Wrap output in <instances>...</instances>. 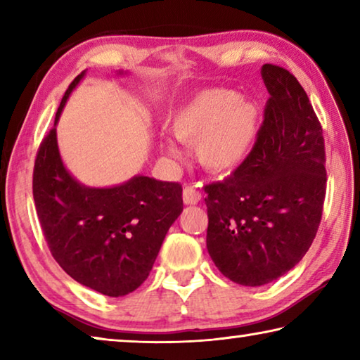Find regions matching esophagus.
Listing matches in <instances>:
<instances>
[{
    "instance_id": "obj_1",
    "label": "esophagus",
    "mask_w": 360,
    "mask_h": 360,
    "mask_svg": "<svg viewBox=\"0 0 360 360\" xmlns=\"http://www.w3.org/2000/svg\"><path fill=\"white\" fill-rule=\"evenodd\" d=\"M182 200H184L186 205H197L200 200H202V193H200L197 188L192 186H187L182 192Z\"/></svg>"
}]
</instances>
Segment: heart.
<instances>
[{
  "mask_svg": "<svg viewBox=\"0 0 360 360\" xmlns=\"http://www.w3.org/2000/svg\"><path fill=\"white\" fill-rule=\"evenodd\" d=\"M260 127L259 105L240 98L233 90L210 89L179 108L172 130L181 143L193 146L197 162L212 173L238 168L257 139ZM163 149L174 154L172 144Z\"/></svg>",
  "mask_w": 360,
  "mask_h": 360,
  "instance_id": "obj_1",
  "label": "heart"
}]
</instances>
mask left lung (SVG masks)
<instances>
[{
  "label": "left lung",
  "instance_id": "8db88e82",
  "mask_svg": "<svg viewBox=\"0 0 360 360\" xmlns=\"http://www.w3.org/2000/svg\"><path fill=\"white\" fill-rule=\"evenodd\" d=\"M270 94L254 149L222 182L205 187L206 248L230 281L257 288L292 270L311 246L326 198L324 136L303 87L264 65Z\"/></svg>",
  "mask_w": 360,
  "mask_h": 360
}]
</instances>
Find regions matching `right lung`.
<instances>
[{"mask_svg": "<svg viewBox=\"0 0 360 360\" xmlns=\"http://www.w3.org/2000/svg\"><path fill=\"white\" fill-rule=\"evenodd\" d=\"M84 76L85 71L70 84L53 129L39 146L33 197L58 265L85 288L124 297L149 276L167 231L182 212V187L143 174L117 186L90 187L66 169L58 150L57 124Z\"/></svg>", "mask_w": 360, "mask_h": 360, "instance_id": "right-lung-1", "label": "right lung"}]
</instances>
